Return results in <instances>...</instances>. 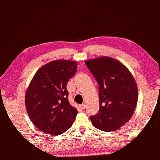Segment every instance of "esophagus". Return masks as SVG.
Returning <instances> with one entry per match:
<instances>
[{
	"label": "esophagus",
	"instance_id": "1",
	"mask_svg": "<svg viewBox=\"0 0 160 160\" xmlns=\"http://www.w3.org/2000/svg\"><path fill=\"white\" fill-rule=\"evenodd\" d=\"M80 108H81V109H82V110H85V108H86V104H81V105H80Z\"/></svg>",
	"mask_w": 160,
	"mask_h": 160
}]
</instances>
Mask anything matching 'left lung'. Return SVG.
Listing matches in <instances>:
<instances>
[{
	"label": "left lung",
	"instance_id": "left-lung-1",
	"mask_svg": "<svg viewBox=\"0 0 160 160\" xmlns=\"http://www.w3.org/2000/svg\"><path fill=\"white\" fill-rule=\"evenodd\" d=\"M98 84L99 110L90 116L103 131L119 129L131 119L137 104L138 89L130 71L115 59L101 57L85 62Z\"/></svg>",
	"mask_w": 160,
	"mask_h": 160
}]
</instances>
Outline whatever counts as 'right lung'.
Masks as SVG:
<instances>
[{
  "label": "right lung",
  "mask_w": 160,
  "mask_h": 160,
  "mask_svg": "<svg viewBox=\"0 0 160 160\" xmlns=\"http://www.w3.org/2000/svg\"><path fill=\"white\" fill-rule=\"evenodd\" d=\"M77 63L53 61L41 68L25 96L27 113L32 123L47 134L57 136L72 126L78 111L70 105L67 84L76 74Z\"/></svg>",
  "instance_id": "add662e5"
}]
</instances>
